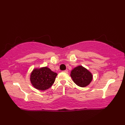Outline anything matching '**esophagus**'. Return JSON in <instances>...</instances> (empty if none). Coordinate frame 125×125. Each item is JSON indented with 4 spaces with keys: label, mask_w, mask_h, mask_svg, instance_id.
<instances>
[{
    "label": "esophagus",
    "mask_w": 125,
    "mask_h": 125,
    "mask_svg": "<svg viewBox=\"0 0 125 125\" xmlns=\"http://www.w3.org/2000/svg\"><path fill=\"white\" fill-rule=\"evenodd\" d=\"M63 72H64V73H68V71H67V70L63 71Z\"/></svg>",
    "instance_id": "esophagus-1"
}]
</instances>
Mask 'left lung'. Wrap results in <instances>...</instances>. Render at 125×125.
Listing matches in <instances>:
<instances>
[{"instance_id":"left-lung-1","label":"left lung","mask_w":125,"mask_h":125,"mask_svg":"<svg viewBox=\"0 0 125 125\" xmlns=\"http://www.w3.org/2000/svg\"><path fill=\"white\" fill-rule=\"evenodd\" d=\"M71 76L73 82L80 87L89 85L93 79L92 73L81 65L74 68L71 71Z\"/></svg>"}]
</instances>
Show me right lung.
<instances>
[{
  "mask_svg": "<svg viewBox=\"0 0 125 125\" xmlns=\"http://www.w3.org/2000/svg\"><path fill=\"white\" fill-rule=\"evenodd\" d=\"M57 74L47 67L35 69L31 74L30 80L33 86L38 90H45L49 89L55 81Z\"/></svg>",
  "mask_w": 125,
  "mask_h": 125,
  "instance_id": "add662e5",
  "label": "right lung"
}]
</instances>
